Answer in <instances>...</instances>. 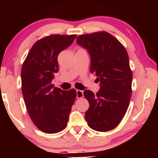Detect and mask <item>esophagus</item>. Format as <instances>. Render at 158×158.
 I'll return each instance as SVG.
<instances>
[{
    "instance_id": "obj_1",
    "label": "esophagus",
    "mask_w": 158,
    "mask_h": 158,
    "mask_svg": "<svg viewBox=\"0 0 158 158\" xmlns=\"http://www.w3.org/2000/svg\"><path fill=\"white\" fill-rule=\"evenodd\" d=\"M76 93H77V98H83L84 95H83V90H76Z\"/></svg>"
}]
</instances>
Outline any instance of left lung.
<instances>
[{
  "label": "left lung",
  "instance_id": "8db88e82",
  "mask_svg": "<svg viewBox=\"0 0 158 158\" xmlns=\"http://www.w3.org/2000/svg\"><path fill=\"white\" fill-rule=\"evenodd\" d=\"M76 40L88 49L90 71L101 83L96 95L89 90L83 93L90 104L85 120L94 130L110 131L119 124L130 101L132 72L128 54L117 39L104 31L80 35Z\"/></svg>",
  "mask_w": 158,
  "mask_h": 158
}]
</instances>
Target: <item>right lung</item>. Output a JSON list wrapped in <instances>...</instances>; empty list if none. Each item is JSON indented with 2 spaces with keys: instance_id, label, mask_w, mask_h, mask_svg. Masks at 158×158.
<instances>
[{
  "instance_id": "right-lung-1",
  "label": "right lung",
  "mask_w": 158,
  "mask_h": 158,
  "mask_svg": "<svg viewBox=\"0 0 158 158\" xmlns=\"http://www.w3.org/2000/svg\"><path fill=\"white\" fill-rule=\"evenodd\" d=\"M76 34H51L36 41L21 68V90L28 114L43 132L55 134L65 128L76 98L74 88L63 90L52 81L58 72L57 56L73 42Z\"/></svg>"
}]
</instances>
